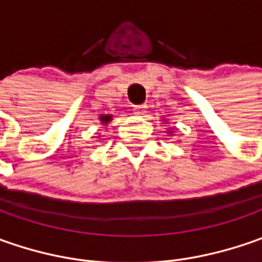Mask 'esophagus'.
I'll return each mask as SVG.
<instances>
[{"instance_id": "34e87169", "label": "esophagus", "mask_w": 262, "mask_h": 262, "mask_svg": "<svg viewBox=\"0 0 262 262\" xmlns=\"http://www.w3.org/2000/svg\"><path fill=\"white\" fill-rule=\"evenodd\" d=\"M146 112H147V105L134 106V114H136V115H144Z\"/></svg>"}]
</instances>
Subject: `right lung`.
<instances>
[{
    "label": "right lung",
    "instance_id": "1",
    "mask_svg": "<svg viewBox=\"0 0 262 262\" xmlns=\"http://www.w3.org/2000/svg\"><path fill=\"white\" fill-rule=\"evenodd\" d=\"M100 119H102V121H103V122H107V121H109V119H111V116L107 115V116H102V118H100Z\"/></svg>",
    "mask_w": 262,
    "mask_h": 262
}]
</instances>
